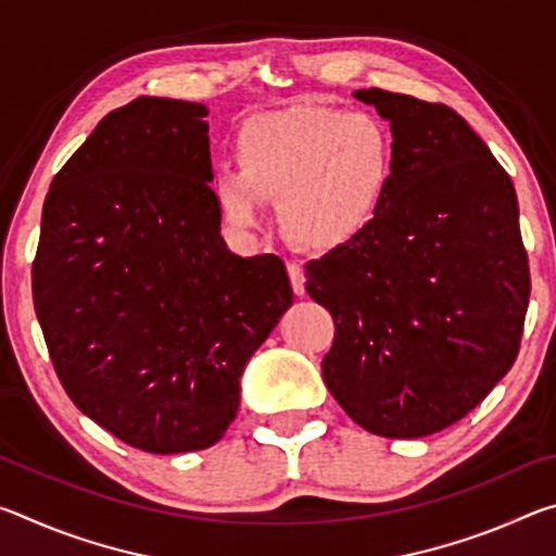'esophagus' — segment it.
Returning <instances> with one entry per match:
<instances>
[{"label":"esophagus","instance_id":"34e87169","mask_svg":"<svg viewBox=\"0 0 556 556\" xmlns=\"http://www.w3.org/2000/svg\"><path fill=\"white\" fill-rule=\"evenodd\" d=\"M287 269H289V279H291V289H294V294H296V296H304V294H306V275H304V267H301L299 262H289Z\"/></svg>","mask_w":556,"mask_h":556}]
</instances>
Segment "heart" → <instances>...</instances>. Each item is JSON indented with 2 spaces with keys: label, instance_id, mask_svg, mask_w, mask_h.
<instances>
[{
  "label": "heart",
  "instance_id": "1",
  "mask_svg": "<svg viewBox=\"0 0 556 556\" xmlns=\"http://www.w3.org/2000/svg\"><path fill=\"white\" fill-rule=\"evenodd\" d=\"M235 162L238 168L211 176V195L232 230H255L265 201H277L291 240L333 250L378 218L394 176V142L368 112L291 105L244 119Z\"/></svg>",
  "mask_w": 556,
  "mask_h": 556
}]
</instances>
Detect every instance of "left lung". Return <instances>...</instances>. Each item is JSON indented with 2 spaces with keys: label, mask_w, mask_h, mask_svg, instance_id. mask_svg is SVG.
<instances>
[{
  "label": "left lung",
  "mask_w": 556,
  "mask_h": 556,
  "mask_svg": "<svg viewBox=\"0 0 556 556\" xmlns=\"http://www.w3.org/2000/svg\"><path fill=\"white\" fill-rule=\"evenodd\" d=\"M353 96L390 122L394 176L355 240L306 265L336 321L324 382L355 425L419 439L485 400L520 351L530 267L510 176L446 105Z\"/></svg>",
  "instance_id": "left-lung-1"
}]
</instances>
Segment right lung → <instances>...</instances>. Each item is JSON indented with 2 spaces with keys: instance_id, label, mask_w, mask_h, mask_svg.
I'll return each mask as SVG.
<instances>
[{
  "instance_id": "right-lung-1",
  "label": "right lung",
  "mask_w": 556,
  "mask_h": 556,
  "mask_svg": "<svg viewBox=\"0 0 556 556\" xmlns=\"http://www.w3.org/2000/svg\"><path fill=\"white\" fill-rule=\"evenodd\" d=\"M205 115L142 96L102 117L53 178L31 269L63 390L149 454L223 439L244 365L294 301L277 255L220 238Z\"/></svg>"
}]
</instances>
